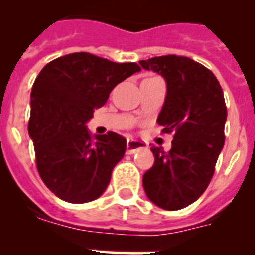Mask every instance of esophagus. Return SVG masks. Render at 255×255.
I'll return each instance as SVG.
<instances>
[{
    "label": "esophagus",
    "instance_id": "esophagus-1",
    "mask_svg": "<svg viewBox=\"0 0 255 255\" xmlns=\"http://www.w3.org/2000/svg\"><path fill=\"white\" fill-rule=\"evenodd\" d=\"M126 148H128L126 152L129 153V154H132V153H135L138 149H140V148H147V144L144 143V141L135 140V139H128Z\"/></svg>",
    "mask_w": 255,
    "mask_h": 255
}]
</instances>
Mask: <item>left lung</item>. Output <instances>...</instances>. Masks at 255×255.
Instances as JSON below:
<instances>
[{
    "mask_svg": "<svg viewBox=\"0 0 255 255\" xmlns=\"http://www.w3.org/2000/svg\"><path fill=\"white\" fill-rule=\"evenodd\" d=\"M166 80L167 93L157 123L173 132L168 153L150 148L154 164L144 173L143 188L159 208H185L203 194L225 144L227 108L211 70L189 57L159 56L139 61Z\"/></svg>",
    "mask_w": 255,
    "mask_h": 255,
    "instance_id": "obj_1",
    "label": "left lung"
}]
</instances>
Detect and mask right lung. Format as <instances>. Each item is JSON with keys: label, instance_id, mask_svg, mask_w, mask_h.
Returning a JSON list of instances; mask_svg holds the SVG:
<instances>
[{"label": "right lung", "instance_id": "right-lung-1", "mask_svg": "<svg viewBox=\"0 0 255 255\" xmlns=\"http://www.w3.org/2000/svg\"><path fill=\"white\" fill-rule=\"evenodd\" d=\"M138 71L135 62L78 52L51 61L37 76L28 131L40 179L56 197L79 204L105 193L125 154L126 139L112 131L93 136L87 123L112 89Z\"/></svg>", "mask_w": 255, "mask_h": 255}]
</instances>
